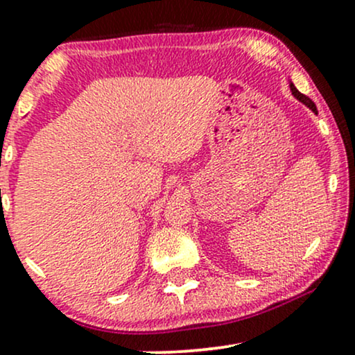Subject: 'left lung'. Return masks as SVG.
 Here are the masks:
<instances>
[{
    "label": "left lung",
    "instance_id": "left-lung-1",
    "mask_svg": "<svg viewBox=\"0 0 355 355\" xmlns=\"http://www.w3.org/2000/svg\"><path fill=\"white\" fill-rule=\"evenodd\" d=\"M291 89H292V95H294L297 100H299V101H302V103H304V105H307V107H309V108H311L313 113H317V108H315V105H313V101H312L311 98H309V96H305V95H302V93H300V92H299V89H297V88L294 87V83H291Z\"/></svg>",
    "mask_w": 355,
    "mask_h": 355
}]
</instances>
